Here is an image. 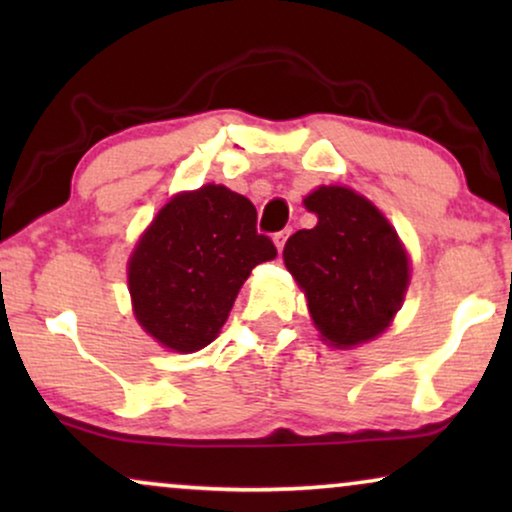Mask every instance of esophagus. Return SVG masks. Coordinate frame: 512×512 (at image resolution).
Listing matches in <instances>:
<instances>
[{"label":"esophagus","mask_w":512,"mask_h":512,"mask_svg":"<svg viewBox=\"0 0 512 512\" xmlns=\"http://www.w3.org/2000/svg\"><path fill=\"white\" fill-rule=\"evenodd\" d=\"M289 235H291V228L279 230V233H275V237H272V240H275V244H277V251L284 249V242H286V237H289Z\"/></svg>","instance_id":"34e87169"}]
</instances>
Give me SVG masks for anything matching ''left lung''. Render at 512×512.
Wrapping results in <instances>:
<instances>
[{"label": "left lung", "mask_w": 512, "mask_h": 512, "mask_svg": "<svg viewBox=\"0 0 512 512\" xmlns=\"http://www.w3.org/2000/svg\"><path fill=\"white\" fill-rule=\"evenodd\" d=\"M317 226L286 240L284 263L303 286L319 333L335 347L380 335L408 289V256L373 202L342 186L305 198Z\"/></svg>", "instance_id": "obj_1"}]
</instances>
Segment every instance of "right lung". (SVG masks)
<instances>
[{
    "mask_svg": "<svg viewBox=\"0 0 512 512\" xmlns=\"http://www.w3.org/2000/svg\"><path fill=\"white\" fill-rule=\"evenodd\" d=\"M275 256L244 195L214 184L181 193L160 209L130 258L137 321L160 345L198 352L226 324L249 272Z\"/></svg>",
    "mask_w": 512,
    "mask_h": 512,
    "instance_id": "obj_1",
    "label": "right lung"
}]
</instances>
